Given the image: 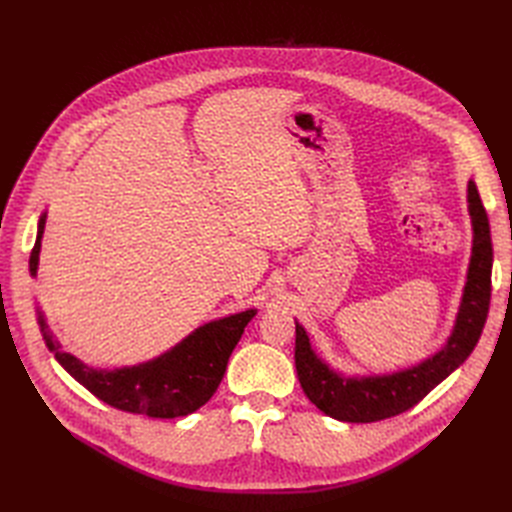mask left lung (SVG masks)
I'll return each mask as SVG.
<instances>
[{
	"label": "left lung",
	"mask_w": 512,
	"mask_h": 512,
	"mask_svg": "<svg viewBox=\"0 0 512 512\" xmlns=\"http://www.w3.org/2000/svg\"><path fill=\"white\" fill-rule=\"evenodd\" d=\"M468 213L472 220V254L455 327L446 344L421 363L391 374L346 376L320 359L309 344L303 324L294 320L297 376L303 393L320 412L344 423H374L401 414L416 406L472 354L489 314L493 267L489 218L472 179L468 181Z\"/></svg>",
	"instance_id": "8db88e82"
}]
</instances>
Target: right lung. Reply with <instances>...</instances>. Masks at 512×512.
I'll list each match as a JSON object with an SVG mask.
<instances>
[{
	"instance_id": "1",
	"label": "right lung",
	"mask_w": 512,
	"mask_h": 512,
	"mask_svg": "<svg viewBox=\"0 0 512 512\" xmlns=\"http://www.w3.org/2000/svg\"><path fill=\"white\" fill-rule=\"evenodd\" d=\"M44 224L46 211L40 215L36 245L29 256L32 277L38 275ZM36 314L44 344L55 354L57 363L104 404L132 414L177 418L205 406L218 391L230 354L239 344L247 322L256 316V309L252 307L200 324L188 337H183L179 344L156 359L115 369L91 367L76 359L74 354L61 350V344L53 339L40 307H36Z\"/></svg>"
}]
</instances>
